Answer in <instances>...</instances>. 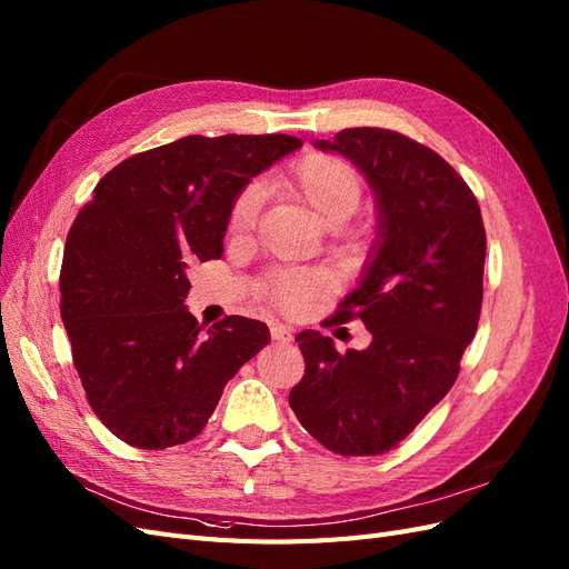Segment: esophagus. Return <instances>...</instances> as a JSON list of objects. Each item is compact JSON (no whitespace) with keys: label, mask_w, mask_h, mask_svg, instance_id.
Instances as JSON below:
<instances>
[{"label":"esophagus","mask_w":569,"mask_h":569,"mask_svg":"<svg viewBox=\"0 0 569 569\" xmlns=\"http://www.w3.org/2000/svg\"><path fill=\"white\" fill-rule=\"evenodd\" d=\"M271 338L276 340V343H288V340L293 338V331H290V327H286V323H273Z\"/></svg>","instance_id":"obj_1"}]
</instances>
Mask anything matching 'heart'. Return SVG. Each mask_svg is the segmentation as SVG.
I'll list each match as a JSON object with an SVG mask.
<instances>
[{
	"label": "heart",
	"mask_w": 569,
	"mask_h": 569,
	"mask_svg": "<svg viewBox=\"0 0 569 569\" xmlns=\"http://www.w3.org/2000/svg\"><path fill=\"white\" fill-rule=\"evenodd\" d=\"M286 192L312 209L323 226H338L348 221L362 202V178L346 159L312 152L302 157L279 183ZM264 190L259 183L242 188L229 209L226 229L233 240H246L252 236L259 212H262ZM348 240H357V231L346 233ZM331 279L327 271L317 269H273L264 276V296L286 312H298L305 302L327 293Z\"/></svg>",
	"instance_id": "1"
}]
</instances>
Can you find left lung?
<instances>
[{"instance_id":"1","label":"left lung","mask_w":569,"mask_h":569,"mask_svg":"<svg viewBox=\"0 0 569 569\" xmlns=\"http://www.w3.org/2000/svg\"><path fill=\"white\" fill-rule=\"evenodd\" d=\"M315 148L350 159L377 194V242L360 283L329 319V327L362 319L371 343L340 355L329 336L298 333L305 377L288 402L338 456H381L443 400L477 333L481 209L441 154L402 133L346 128Z\"/></svg>"}]
</instances>
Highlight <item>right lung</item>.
I'll use <instances>...</instances> for the list:
<instances>
[{
    "mask_svg": "<svg viewBox=\"0 0 569 569\" xmlns=\"http://www.w3.org/2000/svg\"><path fill=\"white\" fill-rule=\"evenodd\" d=\"M293 136H188L113 167L63 248L61 319L92 412L121 441L164 450L198 436L223 386L269 343L267 323L202 329L183 305L194 259L223 254L236 194Z\"/></svg>",
    "mask_w": 569,
    "mask_h": 569,
    "instance_id": "right-lung-1",
    "label": "right lung"
}]
</instances>
